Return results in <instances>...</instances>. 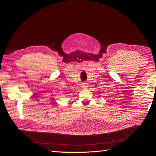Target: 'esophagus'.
I'll use <instances>...</instances> for the list:
<instances>
[{
  "label": "esophagus",
  "mask_w": 156,
  "mask_h": 156,
  "mask_svg": "<svg viewBox=\"0 0 156 156\" xmlns=\"http://www.w3.org/2000/svg\"><path fill=\"white\" fill-rule=\"evenodd\" d=\"M88 86H87V84H86V83H83V84H82V87L83 88H87Z\"/></svg>",
  "instance_id": "obj_1"
}]
</instances>
